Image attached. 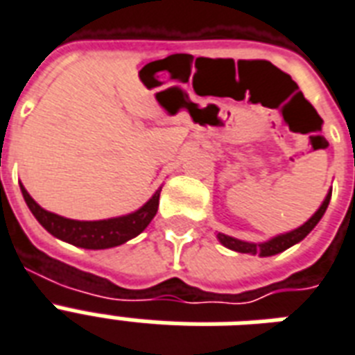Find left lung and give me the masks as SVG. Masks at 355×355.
I'll list each match as a JSON object with an SVG mask.
<instances>
[{
    "instance_id": "left-lung-1",
    "label": "left lung",
    "mask_w": 355,
    "mask_h": 355,
    "mask_svg": "<svg viewBox=\"0 0 355 355\" xmlns=\"http://www.w3.org/2000/svg\"><path fill=\"white\" fill-rule=\"evenodd\" d=\"M329 198H331V191L326 194L324 202L320 203V207L315 211V215H313L307 222H304L300 227L291 230V232L287 233H279V235L268 239V241H265V243H248V241H241V239L230 237V235H224V233H218L216 237H218L220 244H224L226 248L233 250V252H239V254H252V255L257 254L259 257H270V255H276L279 254V252H283V250L295 246V244L304 241V239L311 233L313 227L317 226L318 222H320V218L324 216V213H326Z\"/></svg>"
}]
</instances>
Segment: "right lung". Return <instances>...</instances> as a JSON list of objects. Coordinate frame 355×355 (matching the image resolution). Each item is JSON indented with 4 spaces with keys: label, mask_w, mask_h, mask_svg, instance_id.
<instances>
[{
    "label": "right lung",
    "mask_w": 355,
    "mask_h": 355,
    "mask_svg": "<svg viewBox=\"0 0 355 355\" xmlns=\"http://www.w3.org/2000/svg\"><path fill=\"white\" fill-rule=\"evenodd\" d=\"M20 189L33 216L53 237L60 239V241H64L68 244H73V246H79V248L105 250L128 243V241H131V239H135L139 233L146 230L148 224L152 222V218L157 213L159 194H161L163 187H159L155 194L133 213L114 216V218H105V220H72V218L55 215V213H49V211L40 207L29 196L26 187L20 185Z\"/></svg>",
    "instance_id": "obj_1"
}]
</instances>
